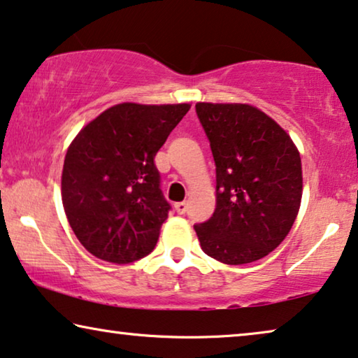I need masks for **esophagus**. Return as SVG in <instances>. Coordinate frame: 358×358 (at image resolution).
Instances as JSON below:
<instances>
[{
  "mask_svg": "<svg viewBox=\"0 0 358 358\" xmlns=\"http://www.w3.org/2000/svg\"><path fill=\"white\" fill-rule=\"evenodd\" d=\"M174 208L179 215H184L185 212H187V202H178L174 205Z\"/></svg>",
  "mask_w": 358,
  "mask_h": 358,
  "instance_id": "obj_1",
  "label": "esophagus"
}]
</instances>
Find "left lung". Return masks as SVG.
I'll list each match as a JSON object with an SVG mask.
<instances>
[{"instance_id":"left-lung-1","label":"left lung","mask_w":358,"mask_h":358,"mask_svg":"<svg viewBox=\"0 0 358 358\" xmlns=\"http://www.w3.org/2000/svg\"><path fill=\"white\" fill-rule=\"evenodd\" d=\"M195 112L217 166V208L194 227L200 246L229 266L266 257L290 233L300 210V153L257 107L199 102Z\"/></svg>"}]
</instances>
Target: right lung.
I'll use <instances>...</instances> for the list:
<instances>
[{
	"label": "right lung",
	"mask_w": 358,
	"mask_h": 358,
	"mask_svg": "<svg viewBox=\"0 0 358 358\" xmlns=\"http://www.w3.org/2000/svg\"><path fill=\"white\" fill-rule=\"evenodd\" d=\"M189 109L124 102L71 141L62 174L63 208L92 256L129 264L155 249L171 210L155 156Z\"/></svg>",
	"instance_id": "right-lung-1"
}]
</instances>
